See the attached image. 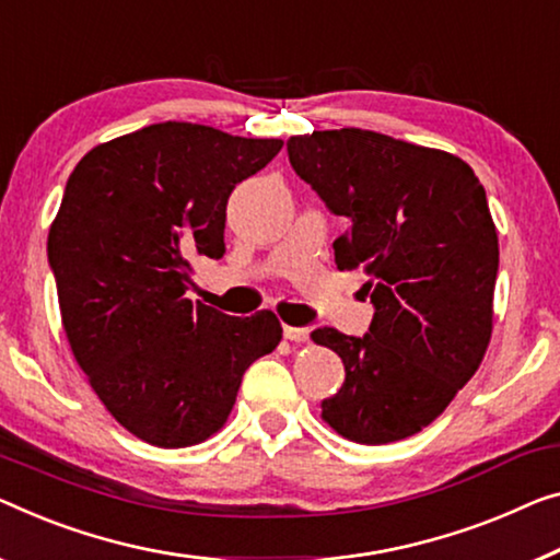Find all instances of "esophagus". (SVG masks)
I'll return each instance as SVG.
<instances>
[{
  "label": "esophagus",
  "instance_id": "34e87169",
  "mask_svg": "<svg viewBox=\"0 0 560 560\" xmlns=\"http://www.w3.org/2000/svg\"><path fill=\"white\" fill-rule=\"evenodd\" d=\"M283 337H287L289 341H296V345H304V341H308V329L304 327H283Z\"/></svg>",
  "mask_w": 560,
  "mask_h": 560
}]
</instances>
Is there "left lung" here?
I'll use <instances>...</instances> for the list:
<instances>
[{"instance_id": "obj_1", "label": "left lung", "mask_w": 560, "mask_h": 560, "mask_svg": "<svg viewBox=\"0 0 560 560\" xmlns=\"http://www.w3.org/2000/svg\"><path fill=\"white\" fill-rule=\"evenodd\" d=\"M289 161L349 231L339 271H362L374 316L364 337L312 331L347 380L322 420L360 445L415 435L478 372L493 334L498 231L470 165L382 132L314 130L287 140Z\"/></svg>"}]
</instances>
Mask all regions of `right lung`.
<instances>
[{"instance_id":"1","label":"right lung","mask_w":560,"mask_h":560,"mask_svg":"<svg viewBox=\"0 0 560 560\" xmlns=\"http://www.w3.org/2000/svg\"><path fill=\"white\" fill-rule=\"evenodd\" d=\"M281 145L168 120L95 145L67 180L47 236L62 329L100 402L148 445L215 435L244 372L279 347L273 312L241 319L186 289L194 258L223 256L231 190Z\"/></svg>"}]
</instances>
